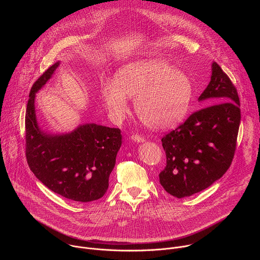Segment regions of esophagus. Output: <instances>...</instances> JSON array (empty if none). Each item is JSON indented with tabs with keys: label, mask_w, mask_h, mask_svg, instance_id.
<instances>
[{
	"label": "esophagus",
	"mask_w": 260,
	"mask_h": 260,
	"mask_svg": "<svg viewBox=\"0 0 260 260\" xmlns=\"http://www.w3.org/2000/svg\"><path fill=\"white\" fill-rule=\"evenodd\" d=\"M131 139H132L134 142H136V143H143V142L145 141V139H144L143 137L139 136V135H133V136L131 137Z\"/></svg>",
	"instance_id": "1"
}]
</instances>
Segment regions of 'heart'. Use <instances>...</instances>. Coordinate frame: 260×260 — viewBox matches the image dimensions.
Masks as SVG:
<instances>
[{
  "label": "heart",
  "mask_w": 260,
  "mask_h": 260,
  "mask_svg": "<svg viewBox=\"0 0 260 260\" xmlns=\"http://www.w3.org/2000/svg\"><path fill=\"white\" fill-rule=\"evenodd\" d=\"M101 95L114 120L127 113L128 98H134L136 112L152 129L177 126L187 114L192 84L185 74L158 58L131 61L121 67L115 80L101 83Z\"/></svg>",
  "instance_id": "b5f03b06"
}]
</instances>
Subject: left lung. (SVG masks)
<instances>
[{"instance_id": "obj_1", "label": "left lung", "mask_w": 260, "mask_h": 260, "mask_svg": "<svg viewBox=\"0 0 260 260\" xmlns=\"http://www.w3.org/2000/svg\"><path fill=\"white\" fill-rule=\"evenodd\" d=\"M199 102L208 107L161 139L167 166L159 174V182L178 199L211 186L225 174L235 155L240 100L231 79L216 62H212L211 80Z\"/></svg>"}]
</instances>
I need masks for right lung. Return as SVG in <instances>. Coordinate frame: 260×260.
Instances as JSON below:
<instances>
[{"label": "right lung", "mask_w": 260, "mask_h": 260, "mask_svg": "<svg viewBox=\"0 0 260 260\" xmlns=\"http://www.w3.org/2000/svg\"><path fill=\"white\" fill-rule=\"evenodd\" d=\"M60 61L37 80L25 112V155L34 175L53 192L78 203L101 199L121 147L119 128L84 123L64 134L43 131L37 121L35 99Z\"/></svg>", "instance_id": "obj_1"}]
</instances>
